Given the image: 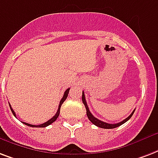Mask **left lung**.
I'll return each instance as SVG.
<instances>
[{
	"instance_id": "8db88e82",
	"label": "left lung",
	"mask_w": 158,
	"mask_h": 158,
	"mask_svg": "<svg viewBox=\"0 0 158 158\" xmlns=\"http://www.w3.org/2000/svg\"><path fill=\"white\" fill-rule=\"evenodd\" d=\"M82 101H83V103H84V106H85V108H86V114H87V116L89 118V119L90 120V122L92 123L93 124L96 125L97 127H101V128H106V129H112V128H115V127H118L119 126H121L122 124H123L124 123H126L127 120H129L131 118V117L132 116V114L135 111V109L132 111V113L130 114L129 116L127 117V118H125L124 120H123L122 122L118 123H114V124H112V123H108L103 122V121H101L99 119H98L97 118H95L94 115H93L89 111V108L88 107L87 103H86V100H85V96H84V92H83V94H82Z\"/></svg>"
}]
</instances>
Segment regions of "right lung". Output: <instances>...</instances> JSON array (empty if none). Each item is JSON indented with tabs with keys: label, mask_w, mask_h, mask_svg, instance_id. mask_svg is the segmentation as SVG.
I'll use <instances>...</instances> for the list:
<instances>
[{
	"label": "right lung",
	"mask_w": 158,
	"mask_h": 158,
	"mask_svg": "<svg viewBox=\"0 0 158 158\" xmlns=\"http://www.w3.org/2000/svg\"><path fill=\"white\" fill-rule=\"evenodd\" d=\"M69 91V89H67L65 90V92H64V94L63 98H61V100H60V104H59V108H58L57 112H56V114H55V115L52 118H50V120H48L47 122L44 123H42V124H40V125H32V124H30V123H27L22 122L23 123H24V124L27 125V126H30V127H47V126H49V125H50L51 123H53L55 122V120L57 119V118L59 117V115H60V108H61V105H62V103L64 102V100H65L66 98H67V97H68ZM9 105H10V110H11V112H12V114H13V115H14L15 117H16L15 111H14V110L12 109L10 104H9Z\"/></svg>",
	"instance_id": "right-lung-1"
}]
</instances>
